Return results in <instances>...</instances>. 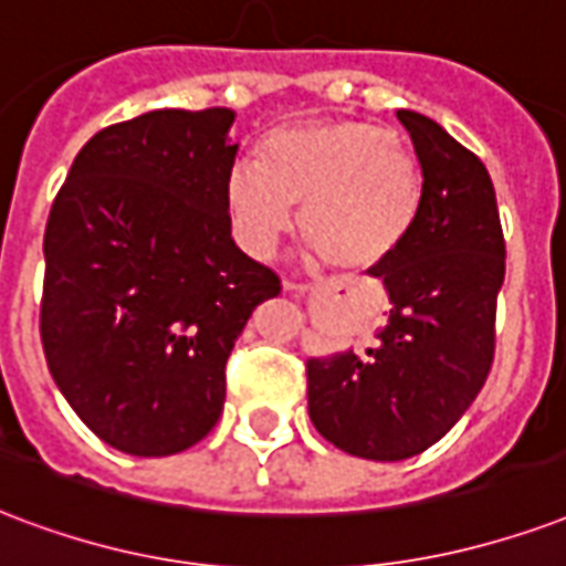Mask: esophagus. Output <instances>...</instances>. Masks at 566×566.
Wrapping results in <instances>:
<instances>
[{
	"label": "esophagus",
	"mask_w": 566,
	"mask_h": 566,
	"mask_svg": "<svg viewBox=\"0 0 566 566\" xmlns=\"http://www.w3.org/2000/svg\"><path fill=\"white\" fill-rule=\"evenodd\" d=\"M284 291L293 293V296H305V291H308V287H305V284H296V282H284Z\"/></svg>",
	"instance_id": "esophagus-1"
}]
</instances>
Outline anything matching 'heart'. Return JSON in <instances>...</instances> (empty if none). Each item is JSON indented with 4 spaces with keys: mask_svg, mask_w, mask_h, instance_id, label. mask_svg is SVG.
Wrapping results in <instances>:
<instances>
[{
    "mask_svg": "<svg viewBox=\"0 0 566 566\" xmlns=\"http://www.w3.org/2000/svg\"><path fill=\"white\" fill-rule=\"evenodd\" d=\"M300 205L302 243L340 273L382 266L403 249L421 210V168L407 142L368 120H300L237 159L226 207L237 243L264 258Z\"/></svg>",
    "mask_w": 566,
    "mask_h": 566,
    "instance_id": "1",
    "label": "heart"
}]
</instances>
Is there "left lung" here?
Listing matches in <instances>:
<instances>
[{
    "label": "left lung",
    "mask_w": 566,
    "mask_h": 566,
    "mask_svg": "<svg viewBox=\"0 0 566 566\" xmlns=\"http://www.w3.org/2000/svg\"><path fill=\"white\" fill-rule=\"evenodd\" d=\"M421 163V210L391 261L374 266L391 300L377 347L308 359V416L340 451L377 463L439 442L484 388L495 353L504 234L481 159L437 120L400 109Z\"/></svg>",
    "instance_id": "obj_1"
}]
</instances>
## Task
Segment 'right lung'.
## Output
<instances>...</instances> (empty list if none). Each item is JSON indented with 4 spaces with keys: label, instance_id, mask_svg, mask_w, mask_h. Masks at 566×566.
<instances>
[{
    "label": "right lung",
    "instance_id": "add662e5",
    "mask_svg": "<svg viewBox=\"0 0 566 566\" xmlns=\"http://www.w3.org/2000/svg\"><path fill=\"white\" fill-rule=\"evenodd\" d=\"M231 124L222 106L157 109L94 133L46 219L43 356L124 454H178L213 430L234 340L282 291L231 240Z\"/></svg>",
    "mask_w": 566,
    "mask_h": 566
}]
</instances>
